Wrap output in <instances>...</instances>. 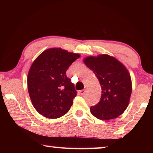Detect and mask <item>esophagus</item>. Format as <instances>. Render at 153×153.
Masks as SVG:
<instances>
[{"mask_svg": "<svg viewBox=\"0 0 153 153\" xmlns=\"http://www.w3.org/2000/svg\"><path fill=\"white\" fill-rule=\"evenodd\" d=\"M86 92V89H84L83 90H81L80 91V94L81 95H83V94H85Z\"/></svg>", "mask_w": 153, "mask_h": 153, "instance_id": "1", "label": "esophagus"}]
</instances>
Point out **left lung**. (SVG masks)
<instances>
[{"label":"left lung","instance_id":"left-lung-1","mask_svg":"<svg viewBox=\"0 0 153 153\" xmlns=\"http://www.w3.org/2000/svg\"><path fill=\"white\" fill-rule=\"evenodd\" d=\"M83 62L95 73L102 89L100 101L90 108L92 114L101 120L114 119L122 114L128 106L132 91L128 69L108 54L87 56Z\"/></svg>","mask_w":153,"mask_h":153}]
</instances>
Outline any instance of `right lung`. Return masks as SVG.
<instances>
[{
	"label": "right lung",
	"mask_w": 153,
	"mask_h": 153,
	"mask_svg": "<svg viewBox=\"0 0 153 153\" xmlns=\"http://www.w3.org/2000/svg\"><path fill=\"white\" fill-rule=\"evenodd\" d=\"M80 56L51 48L33 61L27 75V89L34 108L42 116L55 119L69 111L77 91L66 73Z\"/></svg>",
	"instance_id": "obj_1"
}]
</instances>
